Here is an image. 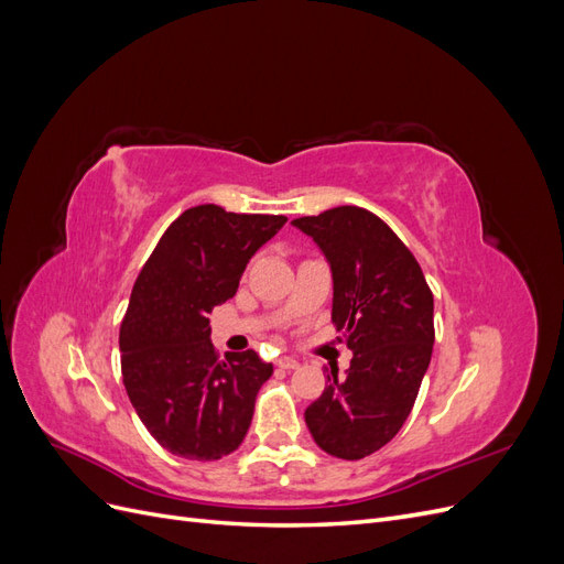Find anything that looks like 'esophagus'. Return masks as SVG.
<instances>
[{
	"label": "esophagus",
	"mask_w": 564,
	"mask_h": 564,
	"mask_svg": "<svg viewBox=\"0 0 564 564\" xmlns=\"http://www.w3.org/2000/svg\"><path fill=\"white\" fill-rule=\"evenodd\" d=\"M275 365L278 367H282V369H296L299 367V360H296V357H278V360H275Z\"/></svg>",
	"instance_id": "34e87169"
}]
</instances>
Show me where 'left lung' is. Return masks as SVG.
<instances>
[{
	"label": "left lung",
	"instance_id": "left-lung-1",
	"mask_svg": "<svg viewBox=\"0 0 564 564\" xmlns=\"http://www.w3.org/2000/svg\"><path fill=\"white\" fill-rule=\"evenodd\" d=\"M313 237L334 280L332 319L352 350L346 377L305 409L317 447L357 460L398 435L431 365L433 292L400 237L360 207H336L294 218Z\"/></svg>",
	"mask_w": 564,
	"mask_h": 564
}]
</instances>
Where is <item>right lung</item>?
Listing matches in <instances>:
<instances>
[{
	"instance_id": "add662e5",
	"label": "right lung",
	"mask_w": 564,
	"mask_h": 564,
	"mask_svg": "<svg viewBox=\"0 0 564 564\" xmlns=\"http://www.w3.org/2000/svg\"><path fill=\"white\" fill-rule=\"evenodd\" d=\"M284 224L199 204L166 228L135 280L119 329L122 379L166 452L216 460L242 445L272 365L253 350L218 360L209 313L235 296L251 256Z\"/></svg>"
}]
</instances>
